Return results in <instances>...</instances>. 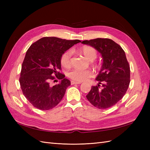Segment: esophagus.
<instances>
[{
    "instance_id": "1",
    "label": "esophagus",
    "mask_w": 150,
    "mask_h": 150,
    "mask_svg": "<svg viewBox=\"0 0 150 150\" xmlns=\"http://www.w3.org/2000/svg\"><path fill=\"white\" fill-rule=\"evenodd\" d=\"M81 82H77V81H71V84H81Z\"/></svg>"
}]
</instances>
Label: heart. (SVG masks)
<instances>
[{
    "label": "heart",
    "mask_w": 150,
    "mask_h": 150,
    "mask_svg": "<svg viewBox=\"0 0 150 150\" xmlns=\"http://www.w3.org/2000/svg\"><path fill=\"white\" fill-rule=\"evenodd\" d=\"M78 52L82 54L85 58L92 61L96 59L97 56V52L94 47L90 46H84L79 48ZM71 53L69 51L64 53L60 57V63L64 68H69L71 65ZM68 77L72 80L77 82H82L87 80L88 79L93 76V72L90 69H74L69 71L68 74Z\"/></svg>",
    "instance_id": "obj_1"
}]
</instances>
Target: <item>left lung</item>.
Listing matches in <instances>:
<instances>
[{
    "instance_id": "obj_1",
    "label": "left lung",
    "mask_w": 150,
    "mask_h": 150,
    "mask_svg": "<svg viewBox=\"0 0 150 150\" xmlns=\"http://www.w3.org/2000/svg\"><path fill=\"white\" fill-rule=\"evenodd\" d=\"M82 43L96 49L103 59L96 77L98 84L91 87L86 98L95 107L107 109L121 100L129 87L130 68L125 52L120 46L110 39L97 38L84 40Z\"/></svg>"
}]
</instances>
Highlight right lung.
Here are the masks:
<instances>
[{
	"label": "right lung",
	"mask_w": 150,
	"mask_h": 150,
	"mask_svg": "<svg viewBox=\"0 0 150 150\" xmlns=\"http://www.w3.org/2000/svg\"><path fill=\"white\" fill-rule=\"evenodd\" d=\"M79 40H66L43 37L31 45L22 64L19 79L22 93L34 107L49 110L55 107L64 97L71 82L59 72L60 57L66 51L80 42ZM58 78V85L51 87L50 80Z\"/></svg>",
	"instance_id": "add662e5"
}]
</instances>
